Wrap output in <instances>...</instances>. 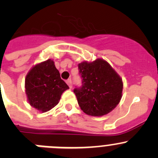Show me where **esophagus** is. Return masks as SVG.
<instances>
[{"mask_svg": "<svg viewBox=\"0 0 158 158\" xmlns=\"http://www.w3.org/2000/svg\"><path fill=\"white\" fill-rule=\"evenodd\" d=\"M66 83L68 84V86H69V88L72 87V80H71V79H68V80L66 81Z\"/></svg>", "mask_w": 158, "mask_h": 158, "instance_id": "obj_1", "label": "esophagus"}]
</instances>
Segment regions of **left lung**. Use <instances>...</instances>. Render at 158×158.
<instances>
[{
  "instance_id": "8db88e82",
  "label": "left lung",
  "mask_w": 158,
  "mask_h": 158,
  "mask_svg": "<svg viewBox=\"0 0 158 158\" xmlns=\"http://www.w3.org/2000/svg\"><path fill=\"white\" fill-rule=\"evenodd\" d=\"M82 86L74 89L78 104L83 112L102 116L110 112L122 98L123 83L107 61L97 59L78 64Z\"/></svg>"
}]
</instances>
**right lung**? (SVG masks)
I'll return each mask as SVG.
<instances>
[{"label":"right lung","mask_w":158,"mask_h":158,"mask_svg":"<svg viewBox=\"0 0 158 158\" xmlns=\"http://www.w3.org/2000/svg\"><path fill=\"white\" fill-rule=\"evenodd\" d=\"M25 86L29 104L42 112L55 107L62 93L69 88L61 79L51 59L36 64L29 71Z\"/></svg>","instance_id":"add662e5"}]
</instances>
